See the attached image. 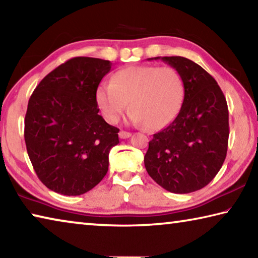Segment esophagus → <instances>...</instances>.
Returning <instances> with one entry per match:
<instances>
[{
    "mask_svg": "<svg viewBox=\"0 0 258 258\" xmlns=\"http://www.w3.org/2000/svg\"><path fill=\"white\" fill-rule=\"evenodd\" d=\"M118 135H119L120 139H128L132 134H131L130 132H125V131H120V132L118 133Z\"/></svg>",
    "mask_w": 258,
    "mask_h": 258,
    "instance_id": "1",
    "label": "esophagus"
}]
</instances>
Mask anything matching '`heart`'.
<instances>
[{
  "instance_id": "b5f03b06",
  "label": "heart",
  "mask_w": 258,
  "mask_h": 258,
  "mask_svg": "<svg viewBox=\"0 0 258 258\" xmlns=\"http://www.w3.org/2000/svg\"><path fill=\"white\" fill-rule=\"evenodd\" d=\"M97 104L104 119L117 123L128 106L130 120L156 131L175 119L184 99V82L177 69L155 64L131 66L98 87Z\"/></svg>"
}]
</instances>
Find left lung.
Returning <instances> with one entry per match:
<instances>
[{
	"mask_svg": "<svg viewBox=\"0 0 258 258\" xmlns=\"http://www.w3.org/2000/svg\"><path fill=\"white\" fill-rule=\"evenodd\" d=\"M177 69L184 82L182 107L171 124L154 134L145 156L152 180L173 194L206 186L223 165L229 141V110L216 81L183 56H156Z\"/></svg>",
	"mask_w": 258,
	"mask_h": 258,
	"instance_id": "obj_1",
	"label": "left lung"
}]
</instances>
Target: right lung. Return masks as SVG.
<instances>
[{
	"instance_id": "add662e5",
	"label": "right lung",
	"mask_w": 258,
	"mask_h": 258,
	"mask_svg": "<svg viewBox=\"0 0 258 258\" xmlns=\"http://www.w3.org/2000/svg\"><path fill=\"white\" fill-rule=\"evenodd\" d=\"M111 66L76 56L47 74L29 99L26 148L38 178L56 194L81 196L108 172L119 130L99 115L95 94Z\"/></svg>"
}]
</instances>
